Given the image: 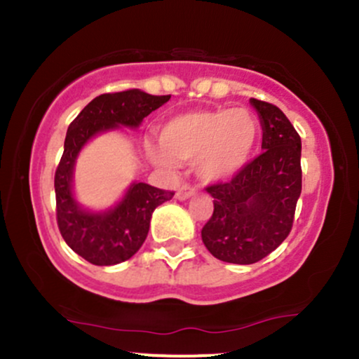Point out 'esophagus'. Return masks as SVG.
<instances>
[{
	"label": "esophagus",
	"instance_id": "esophagus-1",
	"mask_svg": "<svg viewBox=\"0 0 359 359\" xmlns=\"http://www.w3.org/2000/svg\"><path fill=\"white\" fill-rule=\"evenodd\" d=\"M194 194H196V191H194L192 185L184 184L182 187H179V191H177L175 197H177V199H179V201H185V199H189V197H192Z\"/></svg>",
	"mask_w": 359,
	"mask_h": 359
}]
</instances>
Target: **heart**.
Listing matches in <instances>:
<instances>
[{"label": "heart", "mask_w": 359, "mask_h": 359, "mask_svg": "<svg viewBox=\"0 0 359 359\" xmlns=\"http://www.w3.org/2000/svg\"><path fill=\"white\" fill-rule=\"evenodd\" d=\"M259 137L258 119L243 108L194 111L168 119L160 130L163 151L155 150L160 165L196 162L204 182H219L241 170Z\"/></svg>", "instance_id": "heart-1"}]
</instances>
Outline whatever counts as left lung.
<instances>
[{"mask_svg":"<svg viewBox=\"0 0 359 359\" xmlns=\"http://www.w3.org/2000/svg\"><path fill=\"white\" fill-rule=\"evenodd\" d=\"M262 119L263 151L226 182L205 187L214 197L203 241L221 262L251 265L290 233L302 192L299 133L275 104L251 97Z\"/></svg>","mask_w":359,"mask_h":359,"instance_id":"left-lung-1","label":"left lung"}]
</instances>
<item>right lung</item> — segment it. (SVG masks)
Returning <instances> with one entry per match:
<instances>
[{"label":"right lung","mask_w":359,"mask_h":359,"mask_svg":"<svg viewBox=\"0 0 359 359\" xmlns=\"http://www.w3.org/2000/svg\"><path fill=\"white\" fill-rule=\"evenodd\" d=\"M170 100L140 89L106 93L94 97L69 125L64 154L55 170V203L59 231L79 257L93 265L109 266L126 262L142 248L156 205L174 197V191L135 182L121 203L104 212L81 209L72 196V172L81 148L102 131L119 126L137 128L143 118Z\"/></svg>","instance_id":"right-lung-1"}]
</instances>
